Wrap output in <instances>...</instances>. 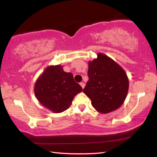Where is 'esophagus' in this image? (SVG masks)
Instances as JSON below:
<instances>
[{
    "label": "esophagus",
    "instance_id": "1",
    "mask_svg": "<svg viewBox=\"0 0 157 157\" xmlns=\"http://www.w3.org/2000/svg\"><path fill=\"white\" fill-rule=\"evenodd\" d=\"M80 85H81V86H82V89H84V88L85 84H84V82H81V83H80Z\"/></svg>",
    "mask_w": 157,
    "mask_h": 157
}]
</instances>
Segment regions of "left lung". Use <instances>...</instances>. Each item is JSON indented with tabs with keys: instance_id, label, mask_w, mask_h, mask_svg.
<instances>
[{
	"instance_id": "left-lung-1",
	"label": "left lung",
	"mask_w": 157,
	"mask_h": 157,
	"mask_svg": "<svg viewBox=\"0 0 157 157\" xmlns=\"http://www.w3.org/2000/svg\"><path fill=\"white\" fill-rule=\"evenodd\" d=\"M89 81L83 92L91 100L98 112L107 113L123 104L129 89L125 71L102 53L89 62Z\"/></svg>"
}]
</instances>
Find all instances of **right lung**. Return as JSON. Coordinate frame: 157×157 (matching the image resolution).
Wrapping results in <instances>:
<instances>
[{"mask_svg": "<svg viewBox=\"0 0 157 157\" xmlns=\"http://www.w3.org/2000/svg\"><path fill=\"white\" fill-rule=\"evenodd\" d=\"M82 91V86L74 81L73 74L64 72L61 65L47 67L34 86L39 102L55 113L67 109L74 97Z\"/></svg>", "mask_w": 157, "mask_h": 157, "instance_id": "add662e5", "label": "right lung"}]
</instances>
